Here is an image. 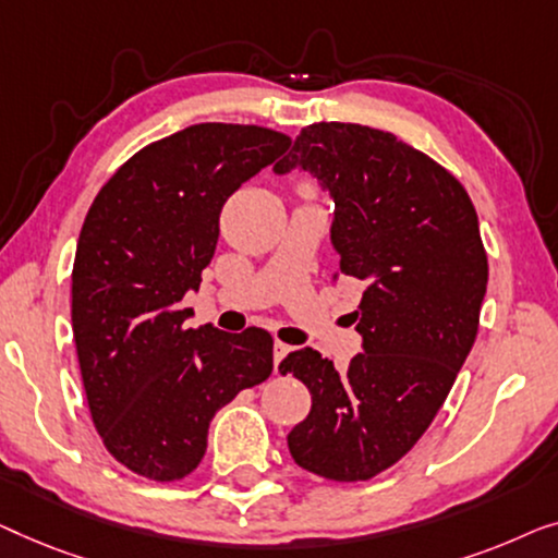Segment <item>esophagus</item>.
Wrapping results in <instances>:
<instances>
[{"instance_id":"34e87169","label":"esophagus","mask_w":558,"mask_h":558,"mask_svg":"<svg viewBox=\"0 0 558 558\" xmlns=\"http://www.w3.org/2000/svg\"><path fill=\"white\" fill-rule=\"evenodd\" d=\"M288 354H290V347H288V343H282V341H276V343H272V359H276V372H278L280 361L286 359Z\"/></svg>"}]
</instances>
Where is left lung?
Wrapping results in <instances>:
<instances>
[{"mask_svg":"<svg viewBox=\"0 0 558 558\" xmlns=\"http://www.w3.org/2000/svg\"><path fill=\"white\" fill-rule=\"evenodd\" d=\"M293 169L331 194L339 270L366 290L354 311L364 351L347 372L308 347L282 359L313 399L288 447L308 473L368 481L412 450L450 395L477 336L488 255L462 184L395 133L305 125L272 171Z\"/></svg>","mask_w":558,"mask_h":558,"instance_id":"obj_1","label":"left lung"}]
</instances>
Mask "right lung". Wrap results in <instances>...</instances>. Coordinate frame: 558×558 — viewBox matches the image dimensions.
<instances>
[{
	"instance_id": "obj_1",
	"label": "right lung",
	"mask_w": 558,
	"mask_h": 558,
	"mask_svg": "<svg viewBox=\"0 0 558 558\" xmlns=\"http://www.w3.org/2000/svg\"><path fill=\"white\" fill-rule=\"evenodd\" d=\"M263 125L197 123L154 141L108 179L73 265V339L106 450L148 481H182L209 422L272 372V336L190 328L230 194L288 151Z\"/></svg>"
}]
</instances>
